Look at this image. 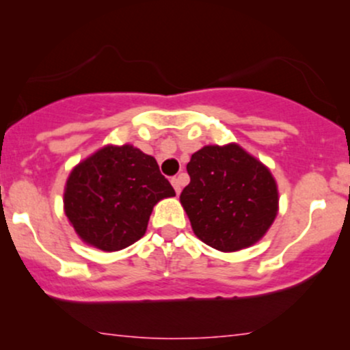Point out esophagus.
I'll use <instances>...</instances> for the list:
<instances>
[{
    "instance_id": "esophagus-1",
    "label": "esophagus",
    "mask_w": 350,
    "mask_h": 350,
    "mask_svg": "<svg viewBox=\"0 0 350 350\" xmlns=\"http://www.w3.org/2000/svg\"><path fill=\"white\" fill-rule=\"evenodd\" d=\"M171 184H172V187H174V191L178 192H180V186H183V183H180V179L179 178H172L171 179Z\"/></svg>"
}]
</instances>
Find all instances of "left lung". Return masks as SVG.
I'll list each match as a JSON object with an SVG mask.
<instances>
[{
	"label": "left lung",
	"mask_w": 350,
	"mask_h": 350,
	"mask_svg": "<svg viewBox=\"0 0 350 350\" xmlns=\"http://www.w3.org/2000/svg\"><path fill=\"white\" fill-rule=\"evenodd\" d=\"M191 183L180 204L208 247L235 252L265 235L278 212L271 172L237 144L204 146L187 163Z\"/></svg>",
	"instance_id": "1"
}]
</instances>
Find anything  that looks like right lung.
<instances>
[{"label": "right lung", "instance_id": "right-lung-1", "mask_svg": "<svg viewBox=\"0 0 350 350\" xmlns=\"http://www.w3.org/2000/svg\"><path fill=\"white\" fill-rule=\"evenodd\" d=\"M172 196L156 159L124 144L102 148L70 172L64 207L83 242L116 252L142 239L154 204Z\"/></svg>", "mask_w": 350, "mask_h": 350}]
</instances>
